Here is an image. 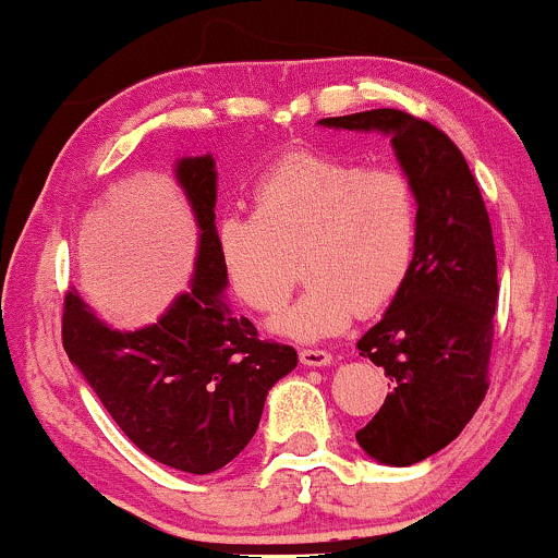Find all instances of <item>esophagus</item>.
<instances>
[{
  "label": "esophagus",
  "mask_w": 558,
  "mask_h": 558,
  "mask_svg": "<svg viewBox=\"0 0 558 558\" xmlns=\"http://www.w3.org/2000/svg\"><path fill=\"white\" fill-rule=\"evenodd\" d=\"M299 360L301 364H306V367H328L332 362V354H328V351L323 349H301Z\"/></svg>",
  "instance_id": "34e87169"
}]
</instances>
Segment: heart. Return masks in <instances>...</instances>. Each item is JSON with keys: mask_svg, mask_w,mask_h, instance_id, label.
<instances>
[{"mask_svg": "<svg viewBox=\"0 0 558 558\" xmlns=\"http://www.w3.org/2000/svg\"><path fill=\"white\" fill-rule=\"evenodd\" d=\"M252 198L254 215L217 222V254L235 299L262 315L286 304L301 259L310 283L272 319L275 336L325 341L407 286L422 215L403 170L304 151L262 172Z\"/></svg>", "mask_w": 558, "mask_h": 558, "instance_id": "1", "label": "heart"}]
</instances>
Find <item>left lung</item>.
<instances>
[{
    "label": "left lung",
    "mask_w": 558,
    "mask_h": 558,
    "mask_svg": "<svg viewBox=\"0 0 558 558\" xmlns=\"http://www.w3.org/2000/svg\"><path fill=\"white\" fill-rule=\"evenodd\" d=\"M319 125L388 136L399 168L417 185L422 228L412 275L356 343L393 380L356 444L380 464H417L464 430L488 390L498 304L488 209L462 151L425 120L369 110Z\"/></svg>",
    "instance_id": "8db88e82"
}]
</instances>
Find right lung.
Instances as JSON below:
<instances>
[{
  "instance_id": "obj_1",
  "label": "right lung",
  "mask_w": 558,
  "mask_h": 558,
  "mask_svg": "<svg viewBox=\"0 0 558 558\" xmlns=\"http://www.w3.org/2000/svg\"><path fill=\"white\" fill-rule=\"evenodd\" d=\"M198 228L194 275L157 323L114 330L81 293L65 296L62 343L120 430L146 457L209 475L233 462L257 433L267 393L296 367L291 345L257 338L226 299L217 254L215 157L172 168Z\"/></svg>"
}]
</instances>
